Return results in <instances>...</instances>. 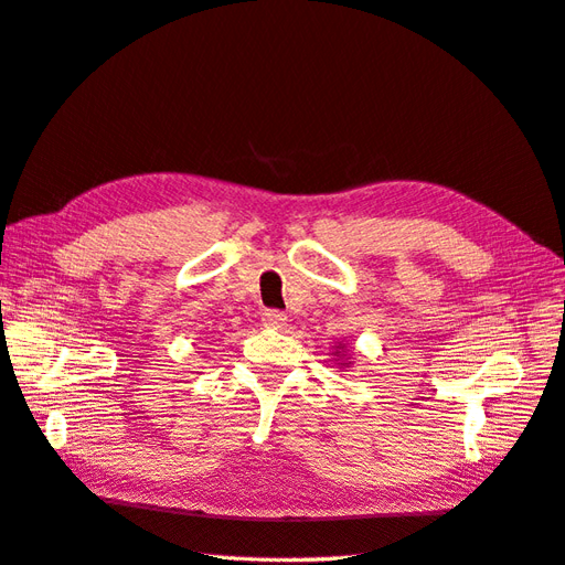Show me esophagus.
Wrapping results in <instances>:
<instances>
[{
  "mask_svg": "<svg viewBox=\"0 0 565 565\" xmlns=\"http://www.w3.org/2000/svg\"><path fill=\"white\" fill-rule=\"evenodd\" d=\"M264 324H268V328H285L287 324V316L280 313V311H266L264 313Z\"/></svg>",
  "mask_w": 565,
  "mask_h": 565,
  "instance_id": "34e87169",
  "label": "esophagus"
}]
</instances>
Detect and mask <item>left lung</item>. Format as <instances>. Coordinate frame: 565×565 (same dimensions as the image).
<instances>
[{
  "mask_svg": "<svg viewBox=\"0 0 565 565\" xmlns=\"http://www.w3.org/2000/svg\"><path fill=\"white\" fill-rule=\"evenodd\" d=\"M347 351H349V349H347V344H339V347H337V351L332 353V355L337 358V365H339V370L351 367V363H353V361H349V358H347Z\"/></svg>",
  "mask_w": 565,
  "mask_h": 565,
  "instance_id": "1",
  "label": "left lung"
}]
</instances>
